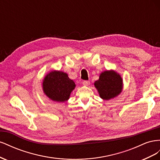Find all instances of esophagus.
Segmentation results:
<instances>
[{
    "mask_svg": "<svg viewBox=\"0 0 160 160\" xmlns=\"http://www.w3.org/2000/svg\"><path fill=\"white\" fill-rule=\"evenodd\" d=\"M90 84V82L89 81H83V85L85 86H88Z\"/></svg>",
    "mask_w": 160,
    "mask_h": 160,
    "instance_id": "obj_1",
    "label": "esophagus"
}]
</instances>
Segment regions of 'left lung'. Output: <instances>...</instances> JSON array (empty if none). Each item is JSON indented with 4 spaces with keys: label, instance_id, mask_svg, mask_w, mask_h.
I'll use <instances>...</instances> for the list:
<instances>
[{
    "label": "left lung",
    "instance_id": "1",
    "mask_svg": "<svg viewBox=\"0 0 160 160\" xmlns=\"http://www.w3.org/2000/svg\"><path fill=\"white\" fill-rule=\"evenodd\" d=\"M95 88L99 97L103 100H110L118 97L123 90V79L114 70H106L101 72L99 79L95 81Z\"/></svg>",
    "mask_w": 160,
    "mask_h": 160
}]
</instances>
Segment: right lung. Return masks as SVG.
Here are the masks:
<instances>
[{
  "instance_id": "right-lung-1",
  "label": "right lung",
  "mask_w": 160,
  "mask_h": 160,
  "mask_svg": "<svg viewBox=\"0 0 160 160\" xmlns=\"http://www.w3.org/2000/svg\"><path fill=\"white\" fill-rule=\"evenodd\" d=\"M42 87L47 98L55 102L63 103L69 100L76 85L66 72L53 70L45 76Z\"/></svg>"
}]
</instances>
